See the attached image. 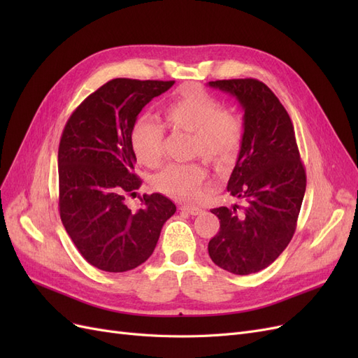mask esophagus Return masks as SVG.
<instances>
[{
    "label": "esophagus",
    "instance_id": "1",
    "mask_svg": "<svg viewBox=\"0 0 358 358\" xmlns=\"http://www.w3.org/2000/svg\"><path fill=\"white\" fill-rule=\"evenodd\" d=\"M180 210L187 212L189 215H199V213H201V208H199V206H191V204L180 206Z\"/></svg>",
    "mask_w": 358,
    "mask_h": 358
}]
</instances>
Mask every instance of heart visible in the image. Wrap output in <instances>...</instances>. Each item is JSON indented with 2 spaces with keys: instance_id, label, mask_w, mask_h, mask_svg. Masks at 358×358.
I'll return each mask as SVG.
<instances>
[{
  "instance_id": "obj_1",
  "label": "heart",
  "mask_w": 358,
  "mask_h": 358,
  "mask_svg": "<svg viewBox=\"0 0 358 358\" xmlns=\"http://www.w3.org/2000/svg\"><path fill=\"white\" fill-rule=\"evenodd\" d=\"M161 115L170 128L192 134V157H201L216 169L230 167L241 152L242 119L197 85L180 86L162 106ZM162 146V125L154 117L138 116L129 131V148L138 164L157 167ZM206 178L208 171L200 162L169 164L152 178V187L171 199L187 200L196 196Z\"/></svg>"
}]
</instances>
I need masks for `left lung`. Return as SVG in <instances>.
Segmentation results:
<instances>
[{"label":"left lung","instance_id":"obj_1","mask_svg":"<svg viewBox=\"0 0 358 358\" xmlns=\"http://www.w3.org/2000/svg\"><path fill=\"white\" fill-rule=\"evenodd\" d=\"M243 107V142L227 191L245 206L216 208L220 231L212 262L234 275L257 273L282 254L294 236L306 191L294 127L285 107L257 79L209 82Z\"/></svg>","mask_w":358,"mask_h":358}]
</instances>
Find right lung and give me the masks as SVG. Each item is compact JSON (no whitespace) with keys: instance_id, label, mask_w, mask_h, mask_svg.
Listing matches in <instances>:
<instances>
[{"instance_id":"obj_1","label":"right lung","mask_w":358,"mask_h":358,"mask_svg":"<svg viewBox=\"0 0 358 358\" xmlns=\"http://www.w3.org/2000/svg\"><path fill=\"white\" fill-rule=\"evenodd\" d=\"M175 80L113 79L80 103L64 127L58 149L59 216L91 266L127 272L152 255L162 225L176 206L145 194L131 212L125 197L142 185L134 173L129 131L143 107Z\"/></svg>"}]
</instances>
